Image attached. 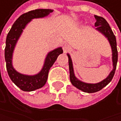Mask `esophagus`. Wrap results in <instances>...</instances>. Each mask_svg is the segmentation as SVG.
Wrapping results in <instances>:
<instances>
[{
  "mask_svg": "<svg viewBox=\"0 0 121 121\" xmlns=\"http://www.w3.org/2000/svg\"><path fill=\"white\" fill-rule=\"evenodd\" d=\"M63 50H64V52H68L69 50H70V47H69V46L68 44H65L63 46Z\"/></svg>",
  "mask_w": 121,
  "mask_h": 121,
  "instance_id": "obj_1",
  "label": "esophagus"
}]
</instances>
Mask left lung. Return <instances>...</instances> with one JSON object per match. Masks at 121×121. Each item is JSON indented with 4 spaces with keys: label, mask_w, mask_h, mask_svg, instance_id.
<instances>
[{
    "label": "left lung",
    "mask_w": 121,
    "mask_h": 121,
    "mask_svg": "<svg viewBox=\"0 0 121 121\" xmlns=\"http://www.w3.org/2000/svg\"><path fill=\"white\" fill-rule=\"evenodd\" d=\"M95 19L96 22H95V27H96V30L101 32L102 34H104L107 38H108L109 42L112 47V62H113V69L111 71L110 75L108 76V78H105L102 81L98 83H86L81 82L75 78L74 73H73V63L71 58L69 54H67L69 58V79L72 84L75 86L77 89H80L84 92L86 93H94L96 91H99L101 89H102L104 87H105L111 81L115 75L116 66H117L118 62V50H117V43H116V38L115 36L112 31L109 24L108 23L103 17H99L95 15Z\"/></svg>",
    "instance_id": "8db88e82"
}]
</instances>
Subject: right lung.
Instances as JSON below:
<instances>
[{"instance_id":"obj_1","label":"right lung","mask_w":121,"mask_h":121,"mask_svg":"<svg viewBox=\"0 0 121 121\" xmlns=\"http://www.w3.org/2000/svg\"><path fill=\"white\" fill-rule=\"evenodd\" d=\"M53 12L51 9H35L22 14L13 23L6 37L5 48V59L6 62V69L11 80L20 89L25 91H32L43 87L48 78V71L58 56L62 54V48H58L48 54L43 67L38 74L35 75H25L17 73L12 67L11 59L12 53L17 41L19 39L22 30L32 19L44 17Z\"/></svg>"}]
</instances>
